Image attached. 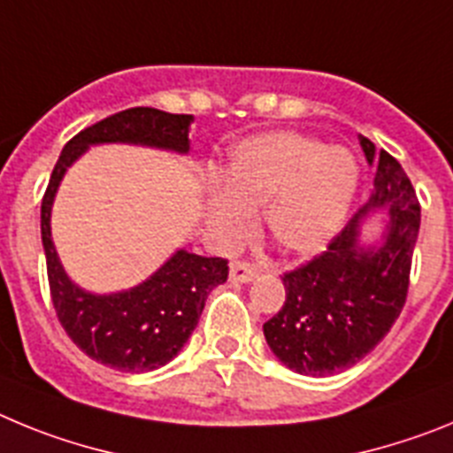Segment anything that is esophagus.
I'll use <instances>...</instances> for the list:
<instances>
[{
  "mask_svg": "<svg viewBox=\"0 0 453 453\" xmlns=\"http://www.w3.org/2000/svg\"><path fill=\"white\" fill-rule=\"evenodd\" d=\"M256 274H258V272H256V267L250 265V263H245V261H234L229 267L231 281H235V283L251 281Z\"/></svg>",
  "mask_w": 453,
  "mask_h": 453,
  "instance_id": "1",
  "label": "esophagus"
}]
</instances>
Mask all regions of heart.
Returning <instances> with one entry per match:
<instances>
[{
    "mask_svg": "<svg viewBox=\"0 0 453 453\" xmlns=\"http://www.w3.org/2000/svg\"><path fill=\"white\" fill-rule=\"evenodd\" d=\"M358 186L356 158L342 147L279 131L231 154L224 190L208 199V224L224 245H238L263 206V226L288 256H313L335 238Z\"/></svg>",
    "mask_w": 453,
    "mask_h": 453,
    "instance_id": "1",
    "label": "heart"
}]
</instances>
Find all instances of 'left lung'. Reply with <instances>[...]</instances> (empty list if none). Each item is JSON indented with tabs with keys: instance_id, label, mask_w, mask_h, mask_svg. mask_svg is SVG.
Returning <instances> with one entry per match:
<instances>
[{
	"instance_id": "1",
	"label": "left lung",
	"mask_w": 453,
	"mask_h": 453,
	"mask_svg": "<svg viewBox=\"0 0 453 453\" xmlns=\"http://www.w3.org/2000/svg\"><path fill=\"white\" fill-rule=\"evenodd\" d=\"M370 165L376 160L370 202L347 222L326 251L283 274L286 303L263 324L274 356L299 374H335L374 349L406 303L411 263L419 234V203L413 183L388 151L361 135ZM372 210L388 213L379 246L360 240Z\"/></svg>"
}]
</instances>
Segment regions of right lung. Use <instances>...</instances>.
<instances>
[{"label":"right lung","mask_w":453,"mask_h":453,"mask_svg":"<svg viewBox=\"0 0 453 453\" xmlns=\"http://www.w3.org/2000/svg\"><path fill=\"white\" fill-rule=\"evenodd\" d=\"M192 119V115L135 106L92 124L63 147L42 197L40 234L58 322L83 354L113 370L150 372L170 363L197 326L208 292L226 281L229 263L179 250L140 286L95 295L72 283L58 261L51 240V203L67 167L88 147L124 142L188 154Z\"/></svg>","instance_id":"obj_1"}]
</instances>
